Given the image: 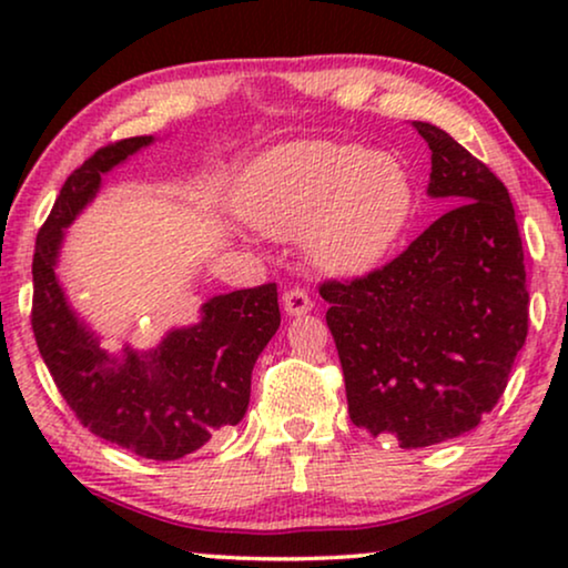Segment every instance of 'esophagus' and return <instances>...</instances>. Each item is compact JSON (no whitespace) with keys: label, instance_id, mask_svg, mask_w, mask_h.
Returning a JSON list of instances; mask_svg holds the SVG:
<instances>
[{"label":"esophagus","instance_id":"esophagus-1","mask_svg":"<svg viewBox=\"0 0 568 568\" xmlns=\"http://www.w3.org/2000/svg\"><path fill=\"white\" fill-rule=\"evenodd\" d=\"M282 307H284L286 315L300 317V315H305V313H310V310H313V300H310V294L305 290L294 286V290L284 292Z\"/></svg>","mask_w":568,"mask_h":568}]
</instances>
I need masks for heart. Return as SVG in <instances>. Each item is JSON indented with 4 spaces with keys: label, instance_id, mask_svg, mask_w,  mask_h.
Listing matches in <instances>:
<instances>
[{
    "label": "heart",
    "instance_id": "b5f03b06",
    "mask_svg": "<svg viewBox=\"0 0 568 568\" xmlns=\"http://www.w3.org/2000/svg\"><path fill=\"white\" fill-rule=\"evenodd\" d=\"M414 181L398 158L359 144L294 142L261 154L237 185V209L263 235H302L307 258L359 274L385 258L414 216Z\"/></svg>",
    "mask_w": 568,
    "mask_h": 568
}]
</instances>
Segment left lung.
<instances>
[{
	"label": "left lung",
	"mask_w": 568,
	"mask_h": 568,
	"mask_svg": "<svg viewBox=\"0 0 568 568\" xmlns=\"http://www.w3.org/2000/svg\"><path fill=\"white\" fill-rule=\"evenodd\" d=\"M414 126L432 150L426 193L453 209L383 268L321 284L348 416L403 449L476 429L507 387L530 305L504 183L447 131Z\"/></svg>",
	"instance_id": "obj_1"
}]
</instances>
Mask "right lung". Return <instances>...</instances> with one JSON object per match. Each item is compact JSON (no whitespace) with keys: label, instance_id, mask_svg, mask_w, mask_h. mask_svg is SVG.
Instances as JSON below:
<instances>
[{"label":"right lung","instance_id":"right-lung-1","mask_svg":"<svg viewBox=\"0 0 568 568\" xmlns=\"http://www.w3.org/2000/svg\"><path fill=\"white\" fill-rule=\"evenodd\" d=\"M152 142L108 144L67 178L36 240L30 323L59 393L92 434L146 460H178L243 422L255 359L282 313L276 284L216 294L199 323L173 328L150 352L108 354L69 307L57 274L64 230L98 196L103 175Z\"/></svg>","mask_w":568,"mask_h":568}]
</instances>
